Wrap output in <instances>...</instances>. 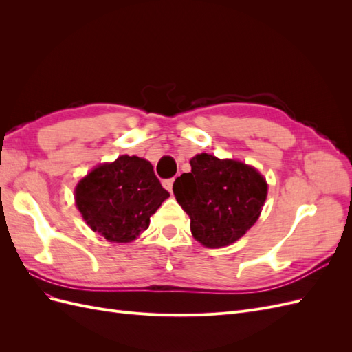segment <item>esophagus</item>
I'll use <instances>...</instances> for the list:
<instances>
[{
  "mask_svg": "<svg viewBox=\"0 0 352 352\" xmlns=\"http://www.w3.org/2000/svg\"><path fill=\"white\" fill-rule=\"evenodd\" d=\"M173 182H175V177H170V179L163 180V186L168 190V192H172V190H173Z\"/></svg>",
  "mask_w": 352,
  "mask_h": 352,
  "instance_id": "1",
  "label": "esophagus"
}]
</instances>
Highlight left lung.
Returning a JSON list of instances; mask_svg holds the SVG:
<instances>
[{"label":"left lung","mask_w":352,"mask_h":352,"mask_svg":"<svg viewBox=\"0 0 352 352\" xmlns=\"http://www.w3.org/2000/svg\"><path fill=\"white\" fill-rule=\"evenodd\" d=\"M173 192L190 219L194 238L220 248L238 241L257 221L267 184L254 167L198 154L190 160V173L175 180Z\"/></svg>","instance_id":"obj_1"}]
</instances>
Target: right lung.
<instances>
[{
	"mask_svg": "<svg viewBox=\"0 0 352 352\" xmlns=\"http://www.w3.org/2000/svg\"><path fill=\"white\" fill-rule=\"evenodd\" d=\"M167 197L151 163L135 155L98 166L74 190L76 206L91 229L113 242L140 236Z\"/></svg>",
	"mask_w": 352,
	"mask_h": 352,
	"instance_id": "obj_1",
	"label": "right lung"
}]
</instances>
